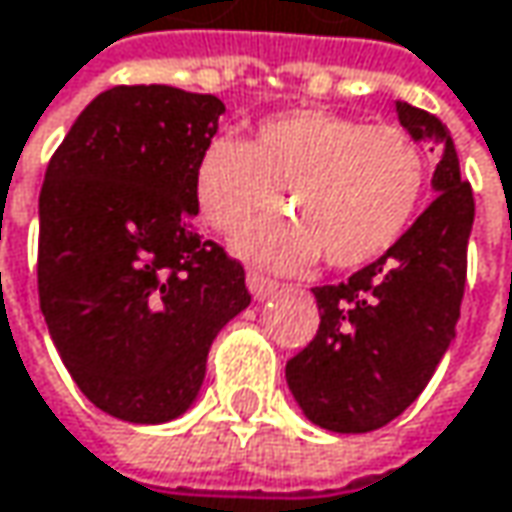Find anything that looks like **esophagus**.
I'll return each instance as SVG.
<instances>
[{
    "label": "esophagus",
    "mask_w": 512,
    "mask_h": 512,
    "mask_svg": "<svg viewBox=\"0 0 512 512\" xmlns=\"http://www.w3.org/2000/svg\"><path fill=\"white\" fill-rule=\"evenodd\" d=\"M246 284H249V289H252V295H255L257 301H266L269 295L278 292V281H272L269 275H263V272H257V269H249Z\"/></svg>",
    "instance_id": "obj_1"
}]
</instances>
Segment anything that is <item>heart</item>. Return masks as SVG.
Returning a JSON list of instances; mask_svg holds the SVG:
<instances>
[{
    "mask_svg": "<svg viewBox=\"0 0 512 512\" xmlns=\"http://www.w3.org/2000/svg\"><path fill=\"white\" fill-rule=\"evenodd\" d=\"M429 185L426 147L408 130L330 109L272 115L252 141L208 138L194 167L196 208L226 234L287 196L292 218L237 237L243 255L278 269L321 255L336 269H356L391 252L417 223Z\"/></svg>",
    "mask_w": 512,
    "mask_h": 512,
    "instance_id": "heart-1",
    "label": "heart"
}]
</instances>
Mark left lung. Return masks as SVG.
Here are the masks:
<instances>
[{
	"label": "left lung",
	"instance_id": "obj_1",
	"mask_svg": "<svg viewBox=\"0 0 512 512\" xmlns=\"http://www.w3.org/2000/svg\"><path fill=\"white\" fill-rule=\"evenodd\" d=\"M397 112L411 136L443 144L437 196L391 252L342 284L313 286L316 336L286 362V385L304 414L342 435L382 429L420 397L455 339L464 301L472 188L435 115L411 104Z\"/></svg>",
	"mask_w": 512,
	"mask_h": 512
}]
</instances>
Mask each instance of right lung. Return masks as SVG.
<instances>
[{
	"label": "right lung",
	"mask_w": 512,
	"mask_h": 512,
	"mask_svg": "<svg viewBox=\"0 0 512 512\" xmlns=\"http://www.w3.org/2000/svg\"><path fill=\"white\" fill-rule=\"evenodd\" d=\"M226 106L165 83L112 86L46 167L37 289L77 388L127 423L194 403L214 336L252 295L243 263L202 240L194 167Z\"/></svg>",
	"instance_id": "right-lung-1"
}]
</instances>
